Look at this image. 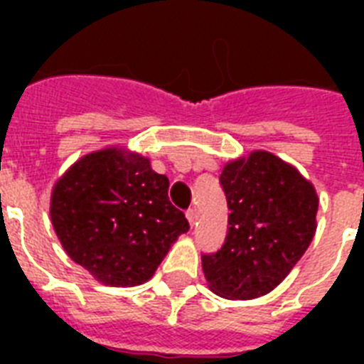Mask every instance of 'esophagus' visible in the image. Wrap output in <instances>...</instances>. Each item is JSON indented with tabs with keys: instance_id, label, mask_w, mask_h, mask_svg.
<instances>
[{
	"instance_id": "esophagus-1",
	"label": "esophagus",
	"mask_w": 364,
	"mask_h": 364,
	"mask_svg": "<svg viewBox=\"0 0 364 364\" xmlns=\"http://www.w3.org/2000/svg\"><path fill=\"white\" fill-rule=\"evenodd\" d=\"M185 215H187L188 225H191V227H193L194 223H196V210H187V213H185Z\"/></svg>"
}]
</instances>
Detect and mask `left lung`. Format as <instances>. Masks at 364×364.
Wrapping results in <instances>:
<instances>
[{
	"label": "left lung",
	"mask_w": 364,
	"mask_h": 364,
	"mask_svg": "<svg viewBox=\"0 0 364 364\" xmlns=\"http://www.w3.org/2000/svg\"><path fill=\"white\" fill-rule=\"evenodd\" d=\"M219 181L230 227L217 253L202 255L205 282L223 299H257L276 289L306 253L319 198L294 166L268 151L227 162Z\"/></svg>",
	"instance_id": "left-lung-1"
}]
</instances>
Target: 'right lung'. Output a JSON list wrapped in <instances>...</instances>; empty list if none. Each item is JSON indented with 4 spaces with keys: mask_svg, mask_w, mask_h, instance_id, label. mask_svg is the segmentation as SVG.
<instances>
[{
    "mask_svg": "<svg viewBox=\"0 0 364 364\" xmlns=\"http://www.w3.org/2000/svg\"><path fill=\"white\" fill-rule=\"evenodd\" d=\"M168 177L149 159L105 147L79 159L50 194V221L70 259L96 282L134 287L153 277L188 230L168 198Z\"/></svg>",
    "mask_w": 364,
    "mask_h": 364,
    "instance_id": "1",
    "label": "right lung"
}]
</instances>
